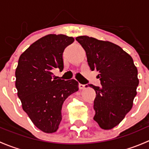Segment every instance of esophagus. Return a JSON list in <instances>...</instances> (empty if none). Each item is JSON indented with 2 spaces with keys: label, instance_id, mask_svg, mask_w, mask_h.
<instances>
[{
  "label": "esophagus",
  "instance_id": "34e87169",
  "mask_svg": "<svg viewBox=\"0 0 149 149\" xmlns=\"http://www.w3.org/2000/svg\"><path fill=\"white\" fill-rule=\"evenodd\" d=\"M79 89H81V90L85 89V85H84V84H79Z\"/></svg>",
  "mask_w": 149,
  "mask_h": 149
}]
</instances>
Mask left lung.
Listing matches in <instances>:
<instances>
[{"mask_svg": "<svg viewBox=\"0 0 149 149\" xmlns=\"http://www.w3.org/2000/svg\"><path fill=\"white\" fill-rule=\"evenodd\" d=\"M76 40L85 50L91 70L98 72L101 81V87L88 84L96 91L94 120L101 128L110 130L133 107L139 84L137 68L132 57L114 43L88 36Z\"/></svg>", "mask_w": 149, "mask_h": 149, "instance_id": "8db88e82", "label": "left lung"}]
</instances>
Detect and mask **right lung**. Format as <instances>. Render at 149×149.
Listing matches in <instances>:
<instances>
[{
    "instance_id": "add662e5",
    "label": "right lung",
    "mask_w": 149,
    "mask_h": 149,
    "mask_svg": "<svg viewBox=\"0 0 149 149\" xmlns=\"http://www.w3.org/2000/svg\"><path fill=\"white\" fill-rule=\"evenodd\" d=\"M74 38L47 34L31 44L20 55L16 69V87L22 108L42 131H57L62 120L64 101L79 90V83L53 79L54 68L63 69V53Z\"/></svg>"
}]
</instances>
